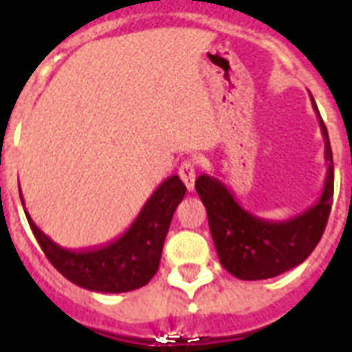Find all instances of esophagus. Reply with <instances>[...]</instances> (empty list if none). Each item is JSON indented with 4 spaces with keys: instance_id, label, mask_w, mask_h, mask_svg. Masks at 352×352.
Wrapping results in <instances>:
<instances>
[{
    "instance_id": "obj_1",
    "label": "esophagus",
    "mask_w": 352,
    "mask_h": 352,
    "mask_svg": "<svg viewBox=\"0 0 352 352\" xmlns=\"http://www.w3.org/2000/svg\"><path fill=\"white\" fill-rule=\"evenodd\" d=\"M179 178L185 183V186L188 188V192L194 190V183H195V162L194 160H185L179 166Z\"/></svg>"
}]
</instances>
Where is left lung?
Here are the masks:
<instances>
[{
	"label": "left lung",
	"mask_w": 352,
	"mask_h": 352,
	"mask_svg": "<svg viewBox=\"0 0 352 352\" xmlns=\"http://www.w3.org/2000/svg\"><path fill=\"white\" fill-rule=\"evenodd\" d=\"M310 98L319 118L328 162L321 197L312 208L287 220H266L245 210L219 178L201 174L195 179L220 264L239 280H264L289 272L312 254L324 232L333 203V155L324 121L314 96Z\"/></svg>",
	"instance_id": "left-lung-1"
}]
</instances>
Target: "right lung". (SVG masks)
<instances>
[{"mask_svg": "<svg viewBox=\"0 0 352 352\" xmlns=\"http://www.w3.org/2000/svg\"><path fill=\"white\" fill-rule=\"evenodd\" d=\"M185 192L178 174L170 176L151 194L138 219L120 238L104 247L79 252L52 241L26 211L23 194L21 203L40 248L65 278L88 291L116 294L142 287L153 278L170 220Z\"/></svg>", "mask_w": 352, "mask_h": 352, "instance_id": "right-lung-1", "label": "right lung"}]
</instances>
